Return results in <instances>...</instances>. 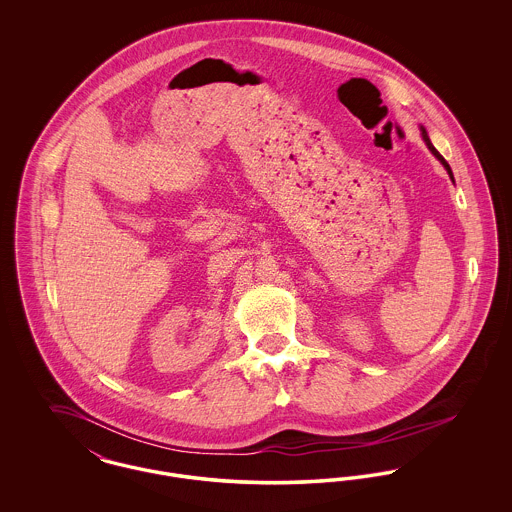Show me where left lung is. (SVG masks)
<instances>
[{
	"mask_svg": "<svg viewBox=\"0 0 512 512\" xmlns=\"http://www.w3.org/2000/svg\"><path fill=\"white\" fill-rule=\"evenodd\" d=\"M418 128H420V136H422V140H424V144H426V146H428V149H430V151H432V155H434V157H436V159H438L439 163H441V165H443V167H445V171H447V174H449V176H451V180H453V172H451V167H449V165H447V161H445V159H443V157H441V155H439L438 149H436V147L432 146V142H430V136H428V132H426V128H424V126H422V124H418ZM453 182H455V180H453Z\"/></svg>",
	"mask_w": 512,
	"mask_h": 512,
	"instance_id": "left-lung-1",
	"label": "left lung"
}]
</instances>
